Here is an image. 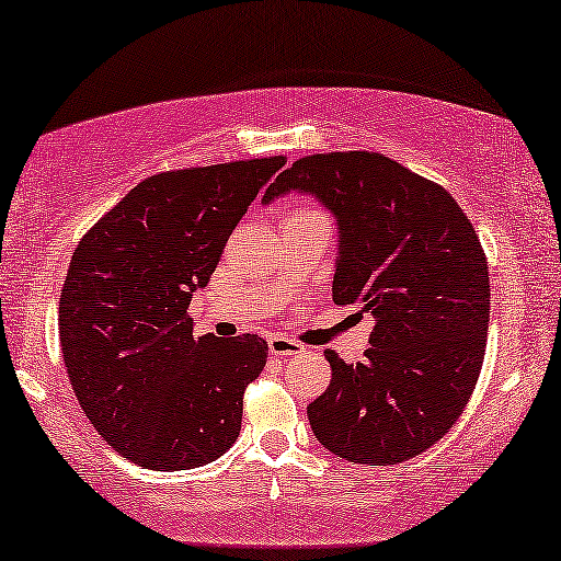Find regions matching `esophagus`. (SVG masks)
Returning a JSON list of instances; mask_svg holds the SVG:
<instances>
[{
    "instance_id": "1",
    "label": "esophagus",
    "mask_w": 561,
    "mask_h": 561,
    "mask_svg": "<svg viewBox=\"0 0 561 561\" xmlns=\"http://www.w3.org/2000/svg\"><path fill=\"white\" fill-rule=\"evenodd\" d=\"M268 351L271 356H296V353L304 351V346L298 341L288 339V335H271Z\"/></svg>"
}]
</instances>
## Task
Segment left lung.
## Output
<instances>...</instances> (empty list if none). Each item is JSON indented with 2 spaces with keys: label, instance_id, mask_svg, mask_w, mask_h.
Returning <instances> with one entry per match:
<instances>
[{
  "label": "left lung",
  "instance_id": "obj_1",
  "mask_svg": "<svg viewBox=\"0 0 561 561\" xmlns=\"http://www.w3.org/2000/svg\"><path fill=\"white\" fill-rule=\"evenodd\" d=\"M316 195L339 220L333 300L374 316L360 364L325 351L331 386L308 403L318 442L389 467L434 446L469 403L484 364L489 271L451 193L378 152L308 154L263 203Z\"/></svg>",
  "mask_w": 561,
  "mask_h": 561
}]
</instances>
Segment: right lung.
Wrapping results in <instances>:
<instances>
[{
	"label": "right lung",
	"mask_w": 561,
	"mask_h": 561,
	"mask_svg": "<svg viewBox=\"0 0 561 561\" xmlns=\"http://www.w3.org/2000/svg\"><path fill=\"white\" fill-rule=\"evenodd\" d=\"M283 165L275 154L160 172L77 245L59 298L67 376L92 426L133 463L195 469L236 444L268 343L253 333L195 339L187 308Z\"/></svg>",
	"instance_id": "add662e5"
}]
</instances>
